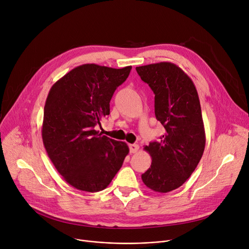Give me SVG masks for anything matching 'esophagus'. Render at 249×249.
Returning <instances> with one entry per match:
<instances>
[{"mask_svg": "<svg viewBox=\"0 0 249 249\" xmlns=\"http://www.w3.org/2000/svg\"><path fill=\"white\" fill-rule=\"evenodd\" d=\"M139 148H140V146L138 144H136V143L129 144V151L131 152V154H135V152H137L139 150Z\"/></svg>", "mask_w": 249, "mask_h": 249, "instance_id": "34e87169", "label": "esophagus"}]
</instances>
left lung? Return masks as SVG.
I'll return each mask as SVG.
<instances>
[{
  "label": "left lung",
  "mask_w": 249,
  "mask_h": 249,
  "mask_svg": "<svg viewBox=\"0 0 249 249\" xmlns=\"http://www.w3.org/2000/svg\"><path fill=\"white\" fill-rule=\"evenodd\" d=\"M136 70L155 93L156 118L165 129L160 142L144 146L151 164L142 179L152 191L166 194L187 180L203 155L205 131L198 93L189 76L173 63Z\"/></svg>",
  "instance_id": "8db88e82"
}]
</instances>
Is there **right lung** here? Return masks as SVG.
<instances>
[{
  "label": "right lung",
  "mask_w": 249,
  "mask_h": 249,
  "mask_svg": "<svg viewBox=\"0 0 249 249\" xmlns=\"http://www.w3.org/2000/svg\"><path fill=\"white\" fill-rule=\"evenodd\" d=\"M131 66L112 69L86 64L70 71L51 88L44 108L42 138L63 178L76 189L107 187L128 155V146L103 136L94 126L109 114L114 90Z\"/></svg>",
  "instance_id": "1"
}]
</instances>
